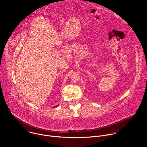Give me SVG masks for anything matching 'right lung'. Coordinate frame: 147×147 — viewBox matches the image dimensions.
Instances as JSON below:
<instances>
[{
	"label": "right lung",
	"mask_w": 147,
	"mask_h": 147,
	"mask_svg": "<svg viewBox=\"0 0 147 147\" xmlns=\"http://www.w3.org/2000/svg\"><path fill=\"white\" fill-rule=\"evenodd\" d=\"M57 106H58V105H56V107H54V108H55V107H57Z\"/></svg>",
	"instance_id": "right-lung-1"
}]
</instances>
